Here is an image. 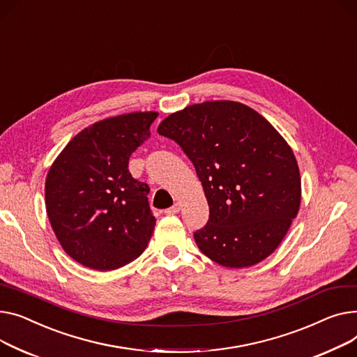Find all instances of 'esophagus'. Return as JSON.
Returning a JSON list of instances; mask_svg holds the SVG:
<instances>
[{
	"instance_id": "1",
	"label": "esophagus",
	"mask_w": 357,
	"mask_h": 357,
	"mask_svg": "<svg viewBox=\"0 0 357 357\" xmlns=\"http://www.w3.org/2000/svg\"><path fill=\"white\" fill-rule=\"evenodd\" d=\"M180 208H181V204H180V203H176V204H173L172 207L167 208L165 215H176V213L180 212Z\"/></svg>"
}]
</instances>
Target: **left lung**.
I'll list each match as a JSON object with an SVG mask.
<instances>
[{
	"label": "left lung",
	"instance_id": "8db88e82",
	"mask_svg": "<svg viewBox=\"0 0 357 357\" xmlns=\"http://www.w3.org/2000/svg\"><path fill=\"white\" fill-rule=\"evenodd\" d=\"M157 131L181 146L202 181L211 211L207 225L195 232L202 252L236 269L274 252L301 204L298 162L284 137L235 100L190 105Z\"/></svg>",
	"mask_w": 357,
	"mask_h": 357
}]
</instances>
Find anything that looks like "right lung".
<instances>
[{
	"label": "right lung",
	"mask_w": 357,
	"mask_h": 357,
	"mask_svg": "<svg viewBox=\"0 0 357 357\" xmlns=\"http://www.w3.org/2000/svg\"><path fill=\"white\" fill-rule=\"evenodd\" d=\"M157 116L149 111L98 121L76 134L50 165L49 222L63 250L80 265L118 269L149 245L155 226L150 187L132 178L128 161Z\"/></svg>",
	"instance_id": "obj_1"
}]
</instances>
